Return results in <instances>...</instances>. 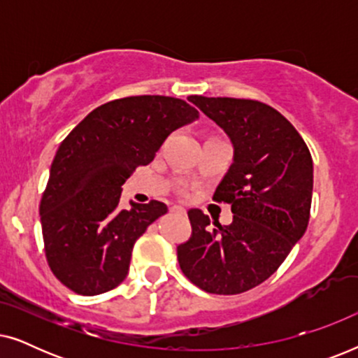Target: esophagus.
<instances>
[{"instance_id": "1", "label": "esophagus", "mask_w": 358, "mask_h": 358, "mask_svg": "<svg viewBox=\"0 0 358 358\" xmlns=\"http://www.w3.org/2000/svg\"><path fill=\"white\" fill-rule=\"evenodd\" d=\"M171 212H179V213H185V208H184V207H179V205H174V207H171Z\"/></svg>"}]
</instances>
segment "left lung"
Returning <instances> with one entry per match:
<instances>
[{
	"label": "left lung",
	"instance_id": "8db88e82",
	"mask_svg": "<svg viewBox=\"0 0 358 358\" xmlns=\"http://www.w3.org/2000/svg\"><path fill=\"white\" fill-rule=\"evenodd\" d=\"M222 127L233 164L213 194L231 205L233 222L187 215L192 234L178 246L180 271L215 295H236L267 280L306 231L313 197V159L295 127L273 107L252 99L192 96Z\"/></svg>",
	"mask_w": 358,
	"mask_h": 358
}]
</instances>
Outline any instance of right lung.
I'll list each match as a JSON object with an SVG mask.
<instances>
[{
    "label": "right lung",
    "mask_w": 358,
    "mask_h": 358,
    "mask_svg": "<svg viewBox=\"0 0 358 358\" xmlns=\"http://www.w3.org/2000/svg\"><path fill=\"white\" fill-rule=\"evenodd\" d=\"M197 117L182 99L130 96L99 106L62 141L38 210L48 267L63 285L92 296L125 280L135 241L168 207L122 210V185Z\"/></svg>",
    "instance_id": "add662e5"
}]
</instances>
